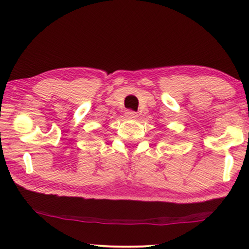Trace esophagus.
<instances>
[{
    "instance_id": "obj_1",
    "label": "esophagus",
    "mask_w": 249,
    "mask_h": 249,
    "mask_svg": "<svg viewBox=\"0 0 249 249\" xmlns=\"http://www.w3.org/2000/svg\"><path fill=\"white\" fill-rule=\"evenodd\" d=\"M125 116L127 117V119H129V120H136L137 119V113L136 112H134V111H127L125 113Z\"/></svg>"
}]
</instances>
